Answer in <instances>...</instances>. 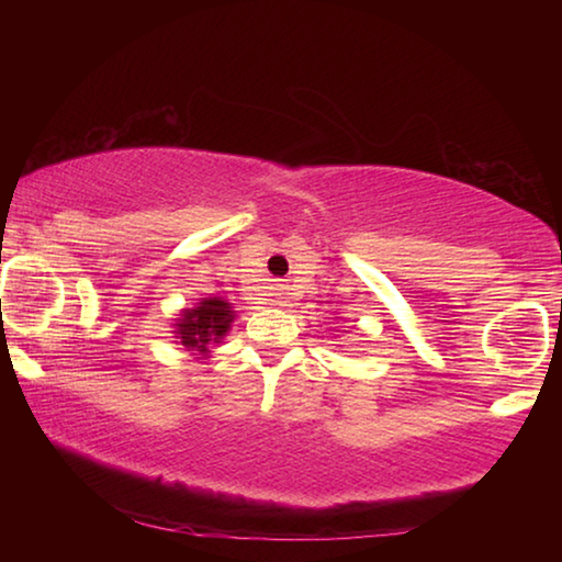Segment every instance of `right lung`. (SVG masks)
<instances>
[{"label":"right lung","mask_w":562,"mask_h":562,"mask_svg":"<svg viewBox=\"0 0 562 562\" xmlns=\"http://www.w3.org/2000/svg\"><path fill=\"white\" fill-rule=\"evenodd\" d=\"M235 319V312L231 302L221 297H205L198 302V307L183 310V315L176 322V335L188 351H198V355H207L211 345L221 341L225 331L231 329V322Z\"/></svg>","instance_id":"add662e5"}]
</instances>
